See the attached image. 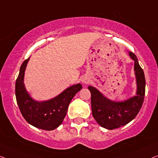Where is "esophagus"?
Listing matches in <instances>:
<instances>
[{
    "label": "esophagus",
    "mask_w": 158,
    "mask_h": 158,
    "mask_svg": "<svg viewBox=\"0 0 158 158\" xmlns=\"http://www.w3.org/2000/svg\"><path fill=\"white\" fill-rule=\"evenodd\" d=\"M89 82V79L88 77H84L83 79H82V83H83V84H88Z\"/></svg>",
    "instance_id": "esophagus-1"
}]
</instances>
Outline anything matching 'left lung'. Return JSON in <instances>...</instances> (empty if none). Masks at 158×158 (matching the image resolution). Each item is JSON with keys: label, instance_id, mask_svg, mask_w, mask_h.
I'll return each instance as SVG.
<instances>
[{"label": "left lung", "instance_id": "obj_1", "mask_svg": "<svg viewBox=\"0 0 158 158\" xmlns=\"http://www.w3.org/2000/svg\"><path fill=\"white\" fill-rule=\"evenodd\" d=\"M129 56L134 61L136 78V95L124 101L116 102L108 99L97 88L89 86L91 92L92 115L99 125L107 130L124 126L135 119L143 105L145 92V78L137 56L132 52Z\"/></svg>", "mask_w": 158, "mask_h": 158}]
</instances>
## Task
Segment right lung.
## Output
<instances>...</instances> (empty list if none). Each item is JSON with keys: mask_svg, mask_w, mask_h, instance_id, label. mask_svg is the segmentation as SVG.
Masks as SVG:
<instances>
[{"mask_svg": "<svg viewBox=\"0 0 158 158\" xmlns=\"http://www.w3.org/2000/svg\"><path fill=\"white\" fill-rule=\"evenodd\" d=\"M29 59L30 57L23 62L15 81L17 104L28 123L41 130H53L62 123L69 103L75 94L81 89L82 86L80 83L74 84L48 100H35L27 92L24 84V74Z\"/></svg>", "mask_w": 158, "mask_h": 158, "instance_id": "obj_1", "label": "right lung"}]
</instances>
